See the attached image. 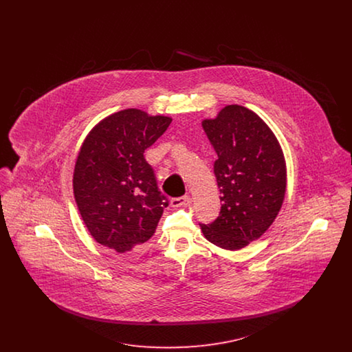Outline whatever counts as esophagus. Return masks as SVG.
<instances>
[{"label": "esophagus", "mask_w": 352, "mask_h": 352, "mask_svg": "<svg viewBox=\"0 0 352 352\" xmlns=\"http://www.w3.org/2000/svg\"><path fill=\"white\" fill-rule=\"evenodd\" d=\"M188 201H190V198L187 195H184V197H179V198H173L170 204H171V207H182L184 204H187Z\"/></svg>", "instance_id": "1"}]
</instances>
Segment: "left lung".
<instances>
[{
	"mask_svg": "<svg viewBox=\"0 0 352 352\" xmlns=\"http://www.w3.org/2000/svg\"><path fill=\"white\" fill-rule=\"evenodd\" d=\"M201 126L218 154L214 173L221 194L218 218L201 224V232L236 251L264 234L283 206L284 154L268 125L245 107L227 105Z\"/></svg>",
	"mask_w": 352,
	"mask_h": 352,
	"instance_id": "obj_1",
	"label": "left lung"
}]
</instances>
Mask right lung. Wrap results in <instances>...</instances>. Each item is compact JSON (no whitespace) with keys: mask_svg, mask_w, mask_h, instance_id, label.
Returning a JSON list of instances; mask_svg holds the SVG:
<instances>
[{"mask_svg":"<svg viewBox=\"0 0 352 352\" xmlns=\"http://www.w3.org/2000/svg\"><path fill=\"white\" fill-rule=\"evenodd\" d=\"M171 118L125 109L87 135L74 171V194L92 237L118 253L138 251L155 232L168 199L144 153Z\"/></svg>","mask_w":352,"mask_h":352,"instance_id":"1","label":"right lung"}]
</instances>
